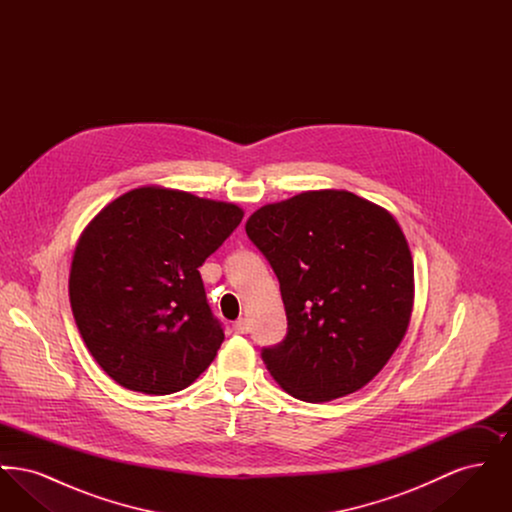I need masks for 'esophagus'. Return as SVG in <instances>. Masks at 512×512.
I'll return each instance as SVG.
<instances>
[{"label": "esophagus", "mask_w": 512, "mask_h": 512, "mask_svg": "<svg viewBox=\"0 0 512 512\" xmlns=\"http://www.w3.org/2000/svg\"><path fill=\"white\" fill-rule=\"evenodd\" d=\"M232 328H234L236 334H247L249 332V322H247V318H240L232 324Z\"/></svg>", "instance_id": "obj_1"}]
</instances>
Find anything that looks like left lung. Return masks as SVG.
<instances>
[{
  "instance_id": "8db88e82",
  "label": "left lung",
  "mask_w": 512,
  "mask_h": 512,
  "mask_svg": "<svg viewBox=\"0 0 512 512\" xmlns=\"http://www.w3.org/2000/svg\"><path fill=\"white\" fill-rule=\"evenodd\" d=\"M245 232L280 282L288 336L261 351L278 386L309 403L366 386L405 338L411 249L388 209L347 190L259 207Z\"/></svg>"
}]
</instances>
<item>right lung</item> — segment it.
I'll return each instance as SVG.
<instances>
[{"label": "right lung", "mask_w": 512, "mask_h": 512, "mask_svg": "<svg viewBox=\"0 0 512 512\" xmlns=\"http://www.w3.org/2000/svg\"><path fill=\"white\" fill-rule=\"evenodd\" d=\"M244 219L236 203L140 186L107 203L74 247L69 299L117 384L167 395L194 384L224 340L197 268Z\"/></svg>", "instance_id": "obj_1"}]
</instances>
